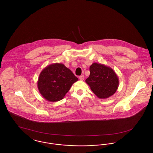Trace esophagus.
I'll use <instances>...</instances> for the list:
<instances>
[{"mask_svg": "<svg viewBox=\"0 0 153 153\" xmlns=\"http://www.w3.org/2000/svg\"><path fill=\"white\" fill-rule=\"evenodd\" d=\"M79 79H80L81 81H83V80L84 79V75H81V76H80L79 77Z\"/></svg>", "mask_w": 153, "mask_h": 153, "instance_id": "1", "label": "esophagus"}]
</instances>
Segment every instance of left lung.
<instances>
[{
	"instance_id": "8db88e82",
	"label": "left lung",
	"mask_w": 153,
	"mask_h": 153,
	"mask_svg": "<svg viewBox=\"0 0 153 153\" xmlns=\"http://www.w3.org/2000/svg\"><path fill=\"white\" fill-rule=\"evenodd\" d=\"M90 71V76L85 82L99 99L108 98L116 93L119 81L113 69L104 64L93 63Z\"/></svg>"
}]
</instances>
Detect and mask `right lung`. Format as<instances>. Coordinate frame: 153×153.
Wrapping results in <instances>:
<instances>
[{
    "mask_svg": "<svg viewBox=\"0 0 153 153\" xmlns=\"http://www.w3.org/2000/svg\"><path fill=\"white\" fill-rule=\"evenodd\" d=\"M78 80L72 72L62 63L47 66L40 74L37 87L41 95L49 102L63 99L72 85Z\"/></svg>",
    "mask_w": 153,
    "mask_h": 153,
    "instance_id": "obj_1",
    "label": "right lung"
}]
</instances>
